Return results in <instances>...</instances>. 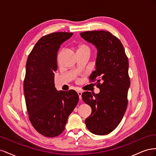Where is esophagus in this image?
<instances>
[{
    "label": "esophagus",
    "mask_w": 156,
    "mask_h": 156,
    "mask_svg": "<svg viewBox=\"0 0 156 156\" xmlns=\"http://www.w3.org/2000/svg\"><path fill=\"white\" fill-rule=\"evenodd\" d=\"M78 96H79V99H82V92L81 91H78Z\"/></svg>",
    "instance_id": "1"
}]
</instances>
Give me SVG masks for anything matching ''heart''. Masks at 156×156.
<instances>
[{
    "label": "heart",
    "instance_id": "1",
    "mask_svg": "<svg viewBox=\"0 0 156 156\" xmlns=\"http://www.w3.org/2000/svg\"><path fill=\"white\" fill-rule=\"evenodd\" d=\"M78 53H91V48L86 44H80L78 48Z\"/></svg>",
    "mask_w": 156,
    "mask_h": 156
}]
</instances>
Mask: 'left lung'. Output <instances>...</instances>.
<instances>
[{
    "instance_id": "left-lung-1",
    "label": "left lung",
    "mask_w": 156,
    "mask_h": 156,
    "mask_svg": "<svg viewBox=\"0 0 156 156\" xmlns=\"http://www.w3.org/2000/svg\"><path fill=\"white\" fill-rule=\"evenodd\" d=\"M80 35L98 51L96 70L90 80L91 82L97 81L100 93H82L84 103L92 109L86 125L93 134L107 135L117 127L127 109L130 86L128 58L122 42L108 31L88 30Z\"/></svg>"
}]
</instances>
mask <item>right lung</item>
Masks as SVG:
<instances>
[{
	"label": "right lung",
	"mask_w": 156,
	"mask_h": 156,
	"mask_svg": "<svg viewBox=\"0 0 156 156\" xmlns=\"http://www.w3.org/2000/svg\"><path fill=\"white\" fill-rule=\"evenodd\" d=\"M73 34L57 32L41 37L27 61L23 82L27 110L33 127L46 137H55L64 131L69 115L79 101L74 90L58 91L54 83L57 52Z\"/></svg>",
	"instance_id": "obj_1"
}]
</instances>
